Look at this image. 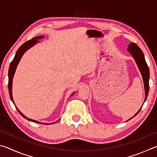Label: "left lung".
<instances>
[{
    "mask_svg": "<svg viewBox=\"0 0 157 157\" xmlns=\"http://www.w3.org/2000/svg\"><path fill=\"white\" fill-rule=\"evenodd\" d=\"M128 50H129V52L132 54L133 57L134 58V59H135V61H136L138 66H139V68L140 71V73H141V75H142L143 79V82H144V86H145V101L146 99H147L148 92H149V88H150V86H149L150 71H149L148 66L147 64V63H146V62H145L143 52H142V50H140V48L136 44L133 43V42L130 43L129 46H128ZM141 108H140L139 110V111H138V112L135 114L134 116H136L137 114L139 113L140 110L141 109ZM130 119H132V118H130Z\"/></svg>",
    "mask_w": 157,
    "mask_h": 157,
    "instance_id": "1",
    "label": "left lung"
}]
</instances>
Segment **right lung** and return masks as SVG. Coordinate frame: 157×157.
Listing matches in <instances>:
<instances>
[{"label": "right lung", "instance_id": "1", "mask_svg": "<svg viewBox=\"0 0 157 157\" xmlns=\"http://www.w3.org/2000/svg\"><path fill=\"white\" fill-rule=\"evenodd\" d=\"M43 36H36V37H34L33 39H31V40H29L28 41L25 42L24 44H23L22 46H21L18 49V50L16 52V55H15V57L13 60L12 61L11 63H10V68H9V72H8V77H9V81H8V89H9V94H10V99L13 102H14V100H13V98H12V79H13V77H14V73H15V71H16V68H17V66L18 65V62H19V61L21 59V57H22V55L24 54V52L27 50L28 49L30 48V47L33 46L34 44L38 42V39H40L43 38ZM73 95V94H72ZM17 108V107H16ZM17 109L18 110V113H19L21 116H22L23 118H26L27 120L32 121V122H34V123H40V124H45V123H39V122H37L36 121H34V120H32V119H30L27 118V117H25L23 114L21 112V111L18 109L17 108ZM52 123V124H53Z\"/></svg>", "mask_w": 157, "mask_h": 157}]
</instances>
